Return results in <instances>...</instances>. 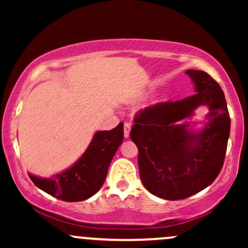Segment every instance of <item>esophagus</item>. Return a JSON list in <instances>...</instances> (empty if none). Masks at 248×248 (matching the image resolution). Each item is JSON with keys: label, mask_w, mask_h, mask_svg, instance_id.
<instances>
[{"label": "esophagus", "mask_w": 248, "mask_h": 248, "mask_svg": "<svg viewBox=\"0 0 248 248\" xmlns=\"http://www.w3.org/2000/svg\"><path fill=\"white\" fill-rule=\"evenodd\" d=\"M129 134H130V124H128V122H124V138H126V139L129 138Z\"/></svg>", "instance_id": "obj_1"}]
</instances>
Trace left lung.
<instances>
[{"label": "left lung", "instance_id": "left-lung-1", "mask_svg": "<svg viewBox=\"0 0 248 248\" xmlns=\"http://www.w3.org/2000/svg\"><path fill=\"white\" fill-rule=\"evenodd\" d=\"M196 94L161 102L139 113L130 139L139 149V171L146 189L176 201L204 190L223 168L230 120L221 87L204 71L187 70ZM209 109L199 130L191 126L198 107Z\"/></svg>", "mask_w": 248, "mask_h": 248}]
</instances>
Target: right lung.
<instances>
[{
    "label": "right lung",
    "mask_w": 248,
    "mask_h": 248,
    "mask_svg": "<svg viewBox=\"0 0 248 248\" xmlns=\"http://www.w3.org/2000/svg\"><path fill=\"white\" fill-rule=\"evenodd\" d=\"M124 140V124L94 134L86 152L75 164L51 178L31 175L37 187L65 202H80L92 197L106 179L108 167Z\"/></svg>",
    "instance_id": "add662e5"
}]
</instances>
